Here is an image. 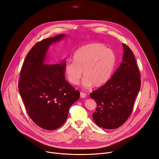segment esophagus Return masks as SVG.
Segmentation results:
<instances>
[{
	"label": "esophagus",
	"mask_w": 159,
	"mask_h": 159,
	"mask_svg": "<svg viewBox=\"0 0 159 159\" xmlns=\"http://www.w3.org/2000/svg\"><path fill=\"white\" fill-rule=\"evenodd\" d=\"M80 95L81 98H85L86 97V94L85 93H83V92H80Z\"/></svg>",
	"instance_id": "1"
}]
</instances>
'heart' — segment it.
<instances>
[{
	"label": "heart",
	"instance_id": "heart-1",
	"mask_svg": "<svg viewBox=\"0 0 159 159\" xmlns=\"http://www.w3.org/2000/svg\"><path fill=\"white\" fill-rule=\"evenodd\" d=\"M73 61L64 66V73L69 82L78 85L82 76V85L89 88L99 87L108 81L116 64V54L104 44L94 43L79 47L73 53Z\"/></svg>",
	"mask_w": 159,
	"mask_h": 159
}]
</instances>
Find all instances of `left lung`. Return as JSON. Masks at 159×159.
<instances>
[{
  "instance_id": "obj_1",
  "label": "left lung",
  "mask_w": 159,
  "mask_h": 159,
  "mask_svg": "<svg viewBox=\"0 0 159 159\" xmlns=\"http://www.w3.org/2000/svg\"><path fill=\"white\" fill-rule=\"evenodd\" d=\"M122 45L123 59L118 68L104 86L89 94L97 102L93 121L105 129H117L127 121L141 85L134 55L128 46Z\"/></svg>"
}]
</instances>
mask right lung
Returning a JSON list of instances; mask_svg holds the SVG:
<instances>
[{
  "instance_id": "add662e5",
  "label": "right lung",
  "mask_w": 159,
  "mask_h": 159,
  "mask_svg": "<svg viewBox=\"0 0 159 159\" xmlns=\"http://www.w3.org/2000/svg\"><path fill=\"white\" fill-rule=\"evenodd\" d=\"M66 34L45 39L34 45L25 60L19 81V91L30 118L41 128L53 130L67 120L69 110L80 98V92L65 78L66 61L47 64L49 47Z\"/></svg>"
}]
</instances>
